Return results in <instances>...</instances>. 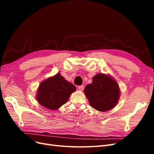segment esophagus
I'll list each match as a JSON object with an SVG mask.
<instances>
[{"mask_svg": "<svg viewBox=\"0 0 154 154\" xmlns=\"http://www.w3.org/2000/svg\"><path fill=\"white\" fill-rule=\"evenodd\" d=\"M78 89L80 91H83L84 89V85H80V86H78Z\"/></svg>", "mask_w": 154, "mask_h": 154, "instance_id": "34e87169", "label": "esophagus"}]
</instances>
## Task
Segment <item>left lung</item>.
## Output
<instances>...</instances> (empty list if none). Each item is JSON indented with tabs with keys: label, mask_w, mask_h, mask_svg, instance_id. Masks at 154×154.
<instances>
[{
	"label": "left lung",
	"mask_w": 154,
	"mask_h": 154,
	"mask_svg": "<svg viewBox=\"0 0 154 154\" xmlns=\"http://www.w3.org/2000/svg\"><path fill=\"white\" fill-rule=\"evenodd\" d=\"M84 92L91 106L100 112L114 108L119 97L118 83L102 73L93 77L92 83L87 85Z\"/></svg>",
	"instance_id": "obj_1"
}]
</instances>
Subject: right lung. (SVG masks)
Here are the masks:
<instances>
[{
    "label": "right lung",
    "instance_id": "obj_1",
    "mask_svg": "<svg viewBox=\"0 0 154 154\" xmlns=\"http://www.w3.org/2000/svg\"><path fill=\"white\" fill-rule=\"evenodd\" d=\"M75 91L76 87L58 73L40 83L36 100L43 106L56 110L66 103Z\"/></svg>",
    "mask_w": 154,
    "mask_h": 154
}]
</instances>
